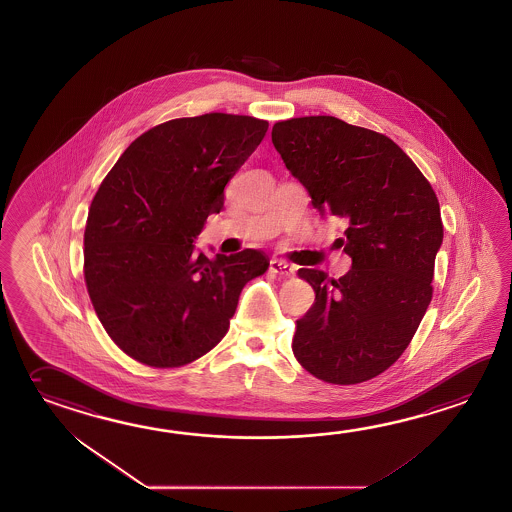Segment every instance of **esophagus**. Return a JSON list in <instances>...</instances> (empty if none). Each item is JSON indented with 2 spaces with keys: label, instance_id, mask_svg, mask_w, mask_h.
<instances>
[{
  "label": "esophagus",
  "instance_id": "1",
  "mask_svg": "<svg viewBox=\"0 0 512 512\" xmlns=\"http://www.w3.org/2000/svg\"><path fill=\"white\" fill-rule=\"evenodd\" d=\"M269 269H271V272H274V274H280L283 278H291V276H294V272H296L294 265H289V263H285V261L281 260H272Z\"/></svg>",
  "mask_w": 512,
  "mask_h": 512
}]
</instances>
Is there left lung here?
<instances>
[{"label": "left lung", "mask_w": 512, "mask_h": 512, "mask_svg": "<svg viewBox=\"0 0 512 512\" xmlns=\"http://www.w3.org/2000/svg\"><path fill=\"white\" fill-rule=\"evenodd\" d=\"M272 143L312 205L345 225L352 258L340 280L298 271L316 300L296 321L292 352L318 380H372L409 347L431 303L443 240L436 192L391 138L334 116L278 121Z\"/></svg>", "instance_id": "8db88e82"}]
</instances>
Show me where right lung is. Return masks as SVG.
Segmentation results:
<instances>
[{
	"label": "right lung",
	"mask_w": 512,
	"mask_h": 512,
	"mask_svg": "<svg viewBox=\"0 0 512 512\" xmlns=\"http://www.w3.org/2000/svg\"><path fill=\"white\" fill-rule=\"evenodd\" d=\"M267 129L269 121L225 112L165 121L101 181L83 276L103 329L132 360L156 369L198 360L229 331L241 289L269 269L252 249L212 260L192 252Z\"/></svg>",
	"instance_id": "add662e5"
}]
</instances>
